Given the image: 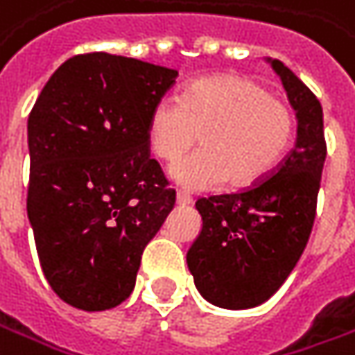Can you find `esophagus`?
Instances as JSON below:
<instances>
[{"label":"esophagus","instance_id":"34e87169","mask_svg":"<svg viewBox=\"0 0 355 355\" xmlns=\"http://www.w3.org/2000/svg\"><path fill=\"white\" fill-rule=\"evenodd\" d=\"M177 202L180 206H189V204H192V196H190L189 192H184V190H178Z\"/></svg>","mask_w":355,"mask_h":355}]
</instances>
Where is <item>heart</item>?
Segmentation results:
<instances>
[{
    "instance_id": "obj_1",
    "label": "heart",
    "mask_w": 355,
    "mask_h": 355,
    "mask_svg": "<svg viewBox=\"0 0 355 355\" xmlns=\"http://www.w3.org/2000/svg\"><path fill=\"white\" fill-rule=\"evenodd\" d=\"M198 135L202 149L171 171L178 184L208 190L227 180L232 189H248L261 182L285 157L295 119L259 82L218 74L192 82L180 100H159L149 116V147L161 161H177Z\"/></svg>"
}]
</instances>
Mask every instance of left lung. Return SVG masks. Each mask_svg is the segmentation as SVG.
<instances>
[{"label":"left lung","mask_w":355,"mask_h":355,"mask_svg":"<svg viewBox=\"0 0 355 355\" xmlns=\"http://www.w3.org/2000/svg\"><path fill=\"white\" fill-rule=\"evenodd\" d=\"M297 112V143L261 182L196 202L202 230L187 263L204 299L253 309L275 295L311 238L326 159L322 105L281 60L267 58Z\"/></svg>","instance_id":"8db88e82"}]
</instances>
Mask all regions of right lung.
Returning <instances> with one entry per match:
<instances>
[{"instance_id":"add662e5","label":"right lung","mask_w":355,"mask_h":355,"mask_svg":"<svg viewBox=\"0 0 355 355\" xmlns=\"http://www.w3.org/2000/svg\"><path fill=\"white\" fill-rule=\"evenodd\" d=\"M178 72L137 58H68L27 121V214L43 273L80 311H107L135 287L145 245L173 210L151 159L149 116Z\"/></svg>"}]
</instances>
